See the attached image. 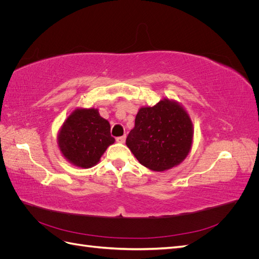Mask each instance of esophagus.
<instances>
[{
	"instance_id": "esophagus-1",
	"label": "esophagus",
	"mask_w": 259,
	"mask_h": 259,
	"mask_svg": "<svg viewBox=\"0 0 259 259\" xmlns=\"http://www.w3.org/2000/svg\"><path fill=\"white\" fill-rule=\"evenodd\" d=\"M125 139H126V135H123V136H120V137H116V142L117 143H121V144H124L125 143Z\"/></svg>"
}]
</instances>
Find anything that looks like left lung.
Returning a JSON list of instances; mask_svg holds the SVG:
<instances>
[{"label":"left lung","instance_id":"8db88e82","mask_svg":"<svg viewBox=\"0 0 259 259\" xmlns=\"http://www.w3.org/2000/svg\"><path fill=\"white\" fill-rule=\"evenodd\" d=\"M192 137V122L185 109L163 99L153 107L139 109L126 145L142 165L161 171L186 159Z\"/></svg>","mask_w":259,"mask_h":259}]
</instances>
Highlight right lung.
Segmentation results:
<instances>
[{
	"label": "right lung",
	"mask_w": 259,
	"mask_h": 259,
	"mask_svg": "<svg viewBox=\"0 0 259 259\" xmlns=\"http://www.w3.org/2000/svg\"><path fill=\"white\" fill-rule=\"evenodd\" d=\"M113 143L110 124L94 108L76 109L68 116L58 135L61 153L73 165L83 168L97 164Z\"/></svg>",
	"instance_id": "right-lung-1"
}]
</instances>
